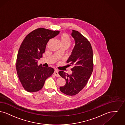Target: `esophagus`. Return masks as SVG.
<instances>
[{"label":"esophagus","instance_id":"obj_1","mask_svg":"<svg viewBox=\"0 0 125 125\" xmlns=\"http://www.w3.org/2000/svg\"><path fill=\"white\" fill-rule=\"evenodd\" d=\"M53 74H54V75H55L56 77H59L60 76L59 74L58 73V71L56 69H55L54 70V72H53Z\"/></svg>","mask_w":125,"mask_h":125}]
</instances>
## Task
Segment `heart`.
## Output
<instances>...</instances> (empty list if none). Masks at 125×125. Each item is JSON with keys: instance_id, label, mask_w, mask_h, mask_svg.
I'll use <instances>...</instances> for the list:
<instances>
[{"instance_id": "b5f03b06", "label": "heart", "mask_w": 125, "mask_h": 125, "mask_svg": "<svg viewBox=\"0 0 125 125\" xmlns=\"http://www.w3.org/2000/svg\"><path fill=\"white\" fill-rule=\"evenodd\" d=\"M61 40L62 44H68L69 45L70 44L71 40L70 39V37L68 36V35L66 33L62 34L61 37Z\"/></svg>"}]
</instances>
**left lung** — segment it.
I'll list each match as a JSON object with an SVG mask.
<instances>
[{"label": "left lung", "instance_id": "obj_1", "mask_svg": "<svg viewBox=\"0 0 125 125\" xmlns=\"http://www.w3.org/2000/svg\"><path fill=\"white\" fill-rule=\"evenodd\" d=\"M71 35L75 41L72 52L67 61L73 66L72 73L60 71V75L65 79V85L60 87L62 92L68 95H75L85 86L93 71V54L89 41L77 31L72 30Z\"/></svg>", "mask_w": 125, "mask_h": 125}]
</instances>
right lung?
<instances>
[{
	"instance_id": "obj_1",
	"label": "right lung",
	"mask_w": 125,
	"mask_h": 125,
	"mask_svg": "<svg viewBox=\"0 0 125 125\" xmlns=\"http://www.w3.org/2000/svg\"><path fill=\"white\" fill-rule=\"evenodd\" d=\"M59 32L39 28L27 35L22 41L17 54L16 68L20 82L27 91L41 89L46 80L54 72L52 68L38 65V61L45 53L49 40Z\"/></svg>"
}]
</instances>
